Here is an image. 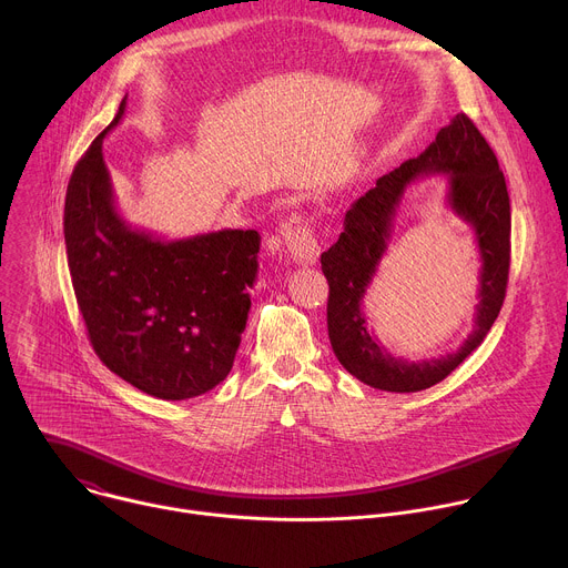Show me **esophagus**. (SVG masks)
Instances as JSON below:
<instances>
[{
	"label": "esophagus",
	"mask_w": 568,
	"mask_h": 568,
	"mask_svg": "<svg viewBox=\"0 0 568 568\" xmlns=\"http://www.w3.org/2000/svg\"><path fill=\"white\" fill-rule=\"evenodd\" d=\"M281 237L285 240L287 252L298 265H312L318 261L321 245H318V235L310 220L301 213H294L283 226H281Z\"/></svg>",
	"instance_id": "esophagus-1"
}]
</instances>
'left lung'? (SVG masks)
Instances as JSON below:
<instances>
[{
	"mask_svg": "<svg viewBox=\"0 0 568 568\" xmlns=\"http://www.w3.org/2000/svg\"><path fill=\"white\" fill-rule=\"evenodd\" d=\"M447 174L448 203L475 231L481 272L475 328L456 354L440 361L407 363L393 358L365 328L361 303L387 248L396 206L414 181ZM328 278V337L342 366L359 382L390 393H416L443 382L471 351L480 346L497 321L510 270V197L506 178L490 143L467 114H456L436 141L416 159L382 175L346 211L344 231L321 254Z\"/></svg>",
	"mask_w": 568,
	"mask_h": 568,
	"instance_id": "1",
	"label": "left lung"
}]
</instances>
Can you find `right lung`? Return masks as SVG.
<instances>
[{
	"label": "right lung",
	"mask_w": 568,
	"mask_h": 568,
	"mask_svg": "<svg viewBox=\"0 0 568 568\" xmlns=\"http://www.w3.org/2000/svg\"><path fill=\"white\" fill-rule=\"evenodd\" d=\"M94 139L75 164L64 200V245L75 301L99 359L159 399H189L231 371L252 307L261 235L224 229L161 240L132 229L114 206Z\"/></svg>",
	"instance_id": "right-lung-1"
}]
</instances>
